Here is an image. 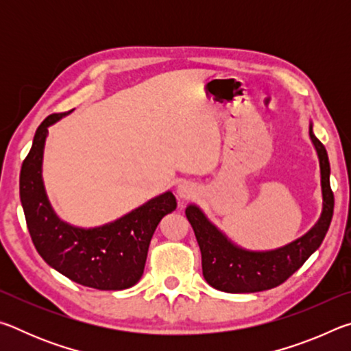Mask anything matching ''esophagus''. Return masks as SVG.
Wrapping results in <instances>:
<instances>
[{
	"mask_svg": "<svg viewBox=\"0 0 351 351\" xmlns=\"http://www.w3.org/2000/svg\"><path fill=\"white\" fill-rule=\"evenodd\" d=\"M178 195H180L181 198H190L193 195V187L190 186V184H181V186L178 187Z\"/></svg>",
	"mask_w": 351,
	"mask_h": 351,
	"instance_id": "34e87169",
	"label": "esophagus"
}]
</instances>
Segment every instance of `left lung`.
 <instances>
[{"mask_svg": "<svg viewBox=\"0 0 351 351\" xmlns=\"http://www.w3.org/2000/svg\"><path fill=\"white\" fill-rule=\"evenodd\" d=\"M310 138L320 162L324 207L316 226L299 240L269 252L245 251L226 239L197 206L187 207L186 215L201 249L203 276L210 287L234 294L276 288L287 282L322 245L335 210V195L330 186L328 154L322 142L314 136L313 125H310Z\"/></svg>", "mask_w": 351, "mask_h": 351, "instance_id": "8db88e82", "label": "left lung"}]
</instances>
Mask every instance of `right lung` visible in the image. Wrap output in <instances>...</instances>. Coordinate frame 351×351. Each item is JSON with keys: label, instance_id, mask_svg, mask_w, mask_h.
Listing matches in <instances>:
<instances>
[{"label": "right lung", "instance_id": "right-lung-1", "mask_svg": "<svg viewBox=\"0 0 351 351\" xmlns=\"http://www.w3.org/2000/svg\"><path fill=\"white\" fill-rule=\"evenodd\" d=\"M68 112H54L40 123L21 165L20 198L37 252L71 280L102 291L127 289L144 274L148 246L161 219L176 209L173 193L153 198L102 228L80 229L58 218L41 181L47 127Z\"/></svg>", "mask_w": 351, "mask_h": 351}]
</instances>
